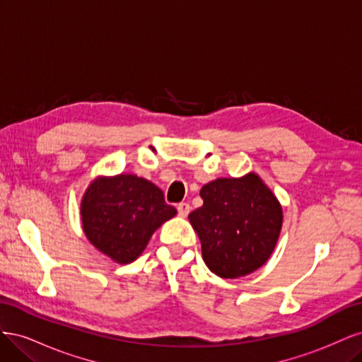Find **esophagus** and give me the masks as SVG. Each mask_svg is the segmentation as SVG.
Wrapping results in <instances>:
<instances>
[{
    "instance_id": "34e87169",
    "label": "esophagus",
    "mask_w": 362,
    "mask_h": 362,
    "mask_svg": "<svg viewBox=\"0 0 362 362\" xmlns=\"http://www.w3.org/2000/svg\"><path fill=\"white\" fill-rule=\"evenodd\" d=\"M177 210L181 217H187V214L190 213V205L187 202H181L177 205Z\"/></svg>"
}]
</instances>
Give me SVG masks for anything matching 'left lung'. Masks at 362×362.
Returning a JSON list of instances; mask_svg holds the SVG:
<instances>
[{
	"label": "left lung",
	"mask_w": 362,
	"mask_h": 362,
	"mask_svg": "<svg viewBox=\"0 0 362 362\" xmlns=\"http://www.w3.org/2000/svg\"><path fill=\"white\" fill-rule=\"evenodd\" d=\"M199 194L204 205L189 218L206 267L217 276L234 279L264 264L278 242L282 208L258 175L217 178Z\"/></svg>",
	"instance_id": "left-lung-1"
}]
</instances>
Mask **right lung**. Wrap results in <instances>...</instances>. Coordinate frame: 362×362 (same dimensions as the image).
I'll use <instances>...</instances> for the list:
<instances>
[{
  "label": "right lung",
  "mask_w": 362,
  "mask_h": 362,
  "mask_svg": "<svg viewBox=\"0 0 362 362\" xmlns=\"http://www.w3.org/2000/svg\"><path fill=\"white\" fill-rule=\"evenodd\" d=\"M175 214L156 184L128 173L96 178L81 201L86 237L119 264L134 261L156 229Z\"/></svg>",
  "instance_id": "add662e5"
}]
</instances>
